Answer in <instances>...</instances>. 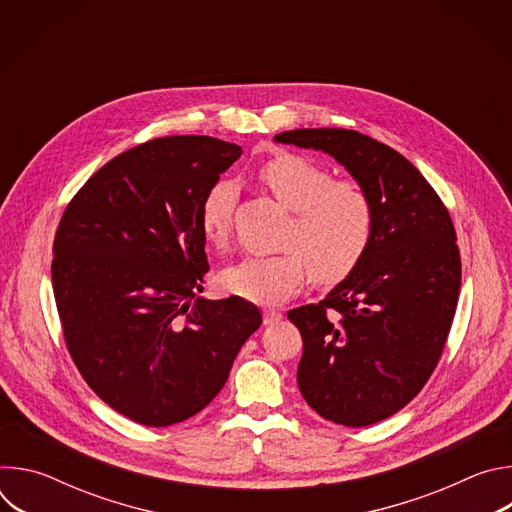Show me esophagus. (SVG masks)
Here are the masks:
<instances>
[{
	"label": "esophagus",
	"instance_id": "1",
	"mask_svg": "<svg viewBox=\"0 0 512 512\" xmlns=\"http://www.w3.org/2000/svg\"><path fill=\"white\" fill-rule=\"evenodd\" d=\"M281 320V314L277 312V310H265L263 312V324L265 326H273V324H277Z\"/></svg>",
	"mask_w": 512,
	"mask_h": 512
}]
</instances>
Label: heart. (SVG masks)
<instances>
[{"label":"heart","mask_w":512,"mask_h":512,"mask_svg":"<svg viewBox=\"0 0 512 512\" xmlns=\"http://www.w3.org/2000/svg\"><path fill=\"white\" fill-rule=\"evenodd\" d=\"M259 178L294 212L287 247L299 253L247 257L227 267L218 277L225 291L261 306L281 304L302 287L308 267L316 281L334 283L360 263L373 237V206L354 182H332L324 168L296 154L269 158ZM233 202L231 182H216L206 190L198 208L206 241L221 243L227 237Z\"/></svg>","instance_id":"obj_1"}]
</instances>
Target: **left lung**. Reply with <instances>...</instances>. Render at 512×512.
Returning a JSON list of instances; mask_svg holds the SVG:
<instances>
[{
  "mask_svg": "<svg viewBox=\"0 0 512 512\" xmlns=\"http://www.w3.org/2000/svg\"><path fill=\"white\" fill-rule=\"evenodd\" d=\"M273 139L332 156L373 206L360 263L287 318L304 340L298 387L308 405L338 425L377 423L421 391L452 328L462 265L450 212L409 160L369 135L322 127Z\"/></svg>",
  "mask_w": 512,
  "mask_h": 512,
  "instance_id": "1",
  "label": "left lung"
}]
</instances>
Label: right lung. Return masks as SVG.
I'll list each match as a JSON object with an SVG mask.
<instances>
[{
    "label": "right lung",
    "mask_w": 512,
    "mask_h": 512,
    "mask_svg": "<svg viewBox=\"0 0 512 512\" xmlns=\"http://www.w3.org/2000/svg\"><path fill=\"white\" fill-rule=\"evenodd\" d=\"M241 154L208 135L152 139L95 172L60 218L52 289L68 352L89 387L141 425L202 411L261 326L243 298L198 296L200 200Z\"/></svg>",
    "instance_id": "obj_1"
}]
</instances>
